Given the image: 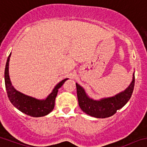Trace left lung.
<instances>
[{
    "label": "left lung",
    "instance_id": "8db88e82",
    "mask_svg": "<svg viewBox=\"0 0 147 147\" xmlns=\"http://www.w3.org/2000/svg\"><path fill=\"white\" fill-rule=\"evenodd\" d=\"M134 84L135 76L134 74L132 82L124 92L115 97L103 99L100 101L89 98L83 88L76 84L79 107L85 113L95 118H105L112 116L130 100L134 89Z\"/></svg>",
    "mask_w": 147,
    "mask_h": 147
}]
</instances>
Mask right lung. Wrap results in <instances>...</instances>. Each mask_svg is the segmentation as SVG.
<instances>
[{"instance_id": "obj_1", "label": "right lung", "mask_w": 147, "mask_h": 147, "mask_svg": "<svg viewBox=\"0 0 147 147\" xmlns=\"http://www.w3.org/2000/svg\"><path fill=\"white\" fill-rule=\"evenodd\" d=\"M10 56L11 54L8 57L5 68V85L10 102L18 110L29 116L42 117L49 114L54 108L55 97L58 94V89L68 79H63L58 83L45 100H39L29 96H26L16 91L10 81L8 74V62Z\"/></svg>"}]
</instances>
